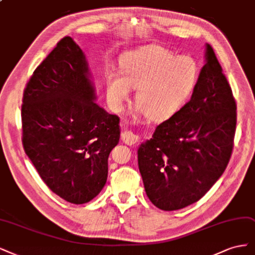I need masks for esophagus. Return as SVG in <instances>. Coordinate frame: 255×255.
Returning <instances> with one entry per match:
<instances>
[{
    "mask_svg": "<svg viewBox=\"0 0 255 255\" xmlns=\"http://www.w3.org/2000/svg\"><path fill=\"white\" fill-rule=\"evenodd\" d=\"M122 139L127 145H134L137 143V135L134 134L132 131L126 130L122 133Z\"/></svg>",
    "mask_w": 255,
    "mask_h": 255,
    "instance_id": "esophagus-1",
    "label": "esophagus"
}]
</instances>
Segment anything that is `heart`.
I'll return each instance as SVG.
<instances>
[{
  "label": "heart",
  "mask_w": 255,
  "mask_h": 255,
  "mask_svg": "<svg viewBox=\"0 0 255 255\" xmlns=\"http://www.w3.org/2000/svg\"><path fill=\"white\" fill-rule=\"evenodd\" d=\"M124 76L109 72L106 75L107 95L120 110L137 89L138 110L152 121L174 116L190 100L199 77L198 64L190 56H178L166 48L151 45L129 53L122 62Z\"/></svg>",
  "instance_id": "heart-1"
}]
</instances>
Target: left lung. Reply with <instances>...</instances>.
<instances>
[{"label":"left lung","instance_id":"left-lung-1","mask_svg":"<svg viewBox=\"0 0 255 255\" xmlns=\"http://www.w3.org/2000/svg\"><path fill=\"white\" fill-rule=\"evenodd\" d=\"M188 101L137 150L149 200L175 211L201 199L224 174L236 130V102L213 47Z\"/></svg>","mask_w":255,"mask_h":255}]
</instances>
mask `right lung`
<instances>
[{
  "label": "right lung",
  "instance_id": "add662e5",
  "mask_svg": "<svg viewBox=\"0 0 255 255\" xmlns=\"http://www.w3.org/2000/svg\"><path fill=\"white\" fill-rule=\"evenodd\" d=\"M95 98L86 57L69 36L38 65L23 92L24 151L50 190L74 204L103 190L120 139V118Z\"/></svg>",
  "mask_w": 255,
  "mask_h": 255
}]
</instances>
